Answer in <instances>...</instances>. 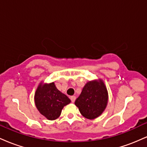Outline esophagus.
Returning a JSON list of instances; mask_svg holds the SVG:
<instances>
[{
	"label": "esophagus",
	"mask_w": 147,
	"mask_h": 147,
	"mask_svg": "<svg viewBox=\"0 0 147 147\" xmlns=\"http://www.w3.org/2000/svg\"><path fill=\"white\" fill-rule=\"evenodd\" d=\"M70 99H71V102L72 103H74V102H75V99H76V97H75V96H71V97H70Z\"/></svg>",
	"instance_id": "obj_1"
}]
</instances>
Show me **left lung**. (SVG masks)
<instances>
[{"mask_svg": "<svg viewBox=\"0 0 147 147\" xmlns=\"http://www.w3.org/2000/svg\"><path fill=\"white\" fill-rule=\"evenodd\" d=\"M108 99L105 84L102 79H99L86 83L75 104L84 117L93 119L101 115L105 110Z\"/></svg>", "mask_w": 147, "mask_h": 147, "instance_id": "1", "label": "left lung"}]
</instances>
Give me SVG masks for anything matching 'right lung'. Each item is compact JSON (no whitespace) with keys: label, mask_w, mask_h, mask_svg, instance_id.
Segmentation results:
<instances>
[{"label":"right lung","mask_w":147,"mask_h":147,"mask_svg":"<svg viewBox=\"0 0 147 147\" xmlns=\"http://www.w3.org/2000/svg\"><path fill=\"white\" fill-rule=\"evenodd\" d=\"M34 102L40 113L49 120H55L59 117L64 106L71 101L52 82L39 84L35 92Z\"/></svg>","instance_id":"1"}]
</instances>
